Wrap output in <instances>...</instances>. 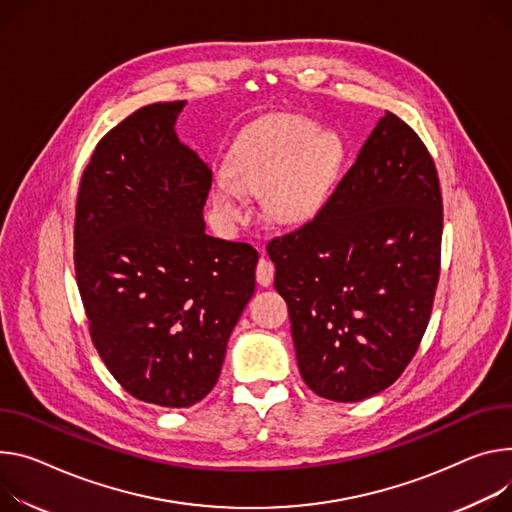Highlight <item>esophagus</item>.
<instances>
[{"label": "esophagus", "instance_id": "34e87169", "mask_svg": "<svg viewBox=\"0 0 512 512\" xmlns=\"http://www.w3.org/2000/svg\"><path fill=\"white\" fill-rule=\"evenodd\" d=\"M273 275H275V267H273V263L263 259V251H261V261L257 263V269H255L257 284L259 286H269L273 282Z\"/></svg>", "mask_w": 512, "mask_h": 512}]
</instances>
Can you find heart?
Wrapping results in <instances>:
<instances>
[{
  "mask_svg": "<svg viewBox=\"0 0 512 512\" xmlns=\"http://www.w3.org/2000/svg\"><path fill=\"white\" fill-rule=\"evenodd\" d=\"M343 159L341 141L300 116L273 114L245 128L230 153L228 171L214 181V206L226 220L245 216V194L265 196L280 222L310 218L329 194Z\"/></svg>",
  "mask_w": 512,
  "mask_h": 512,
  "instance_id": "heart-1",
  "label": "heart"
}]
</instances>
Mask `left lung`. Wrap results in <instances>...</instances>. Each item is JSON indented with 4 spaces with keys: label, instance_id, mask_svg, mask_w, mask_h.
Wrapping results in <instances>:
<instances>
[{
    "label": "left lung",
    "instance_id": "8db88e82",
    "mask_svg": "<svg viewBox=\"0 0 512 512\" xmlns=\"http://www.w3.org/2000/svg\"><path fill=\"white\" fill-rule=\"evenodd\" d=\"M441 235L435 161L386 112L314 218L267 245L314 394L359 402L400 378L429 327Z\"/></svg>",
    "mask_w": 512,
    "mask_h": 512
}]
</instances>
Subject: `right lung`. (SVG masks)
Instances as JSON below:
<instances>
[{"mask_svg": "<svg viewBox=\"0 0 512 512\" xmlns=\"http://www.w3.org/2000/svg\"><path fill=\"white\" fill-rule=\"evenodd\" d=\"M181 108L143 106L102 136L73 228L91 343L130 396L167 408L216 386L259 259L247 243L206 235L212 171L177 141Z\"/></svg>", "mask_w": 512, "mask_h": 512, "instance_id": "right-lung-1", "label": "right lung"}]
</instances>
